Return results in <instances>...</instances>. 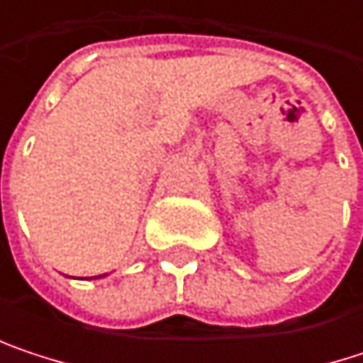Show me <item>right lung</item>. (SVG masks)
Masks as SVG:
<instances>
[{
    "label": "right lung",
    "mask_w": 363,
    "mask_h": 363,
    "mask_svg": "<svg viewBox=\"0 0 363 363\" xmlns=\"http://www.w3.org/2000/svg\"><path fill=\"white\" fill-rule=\"evenodd\" d=\"M99 277H101V275H99Z\"/></svg>",
    "instance_id": "add662e5"
}]
</instances>
